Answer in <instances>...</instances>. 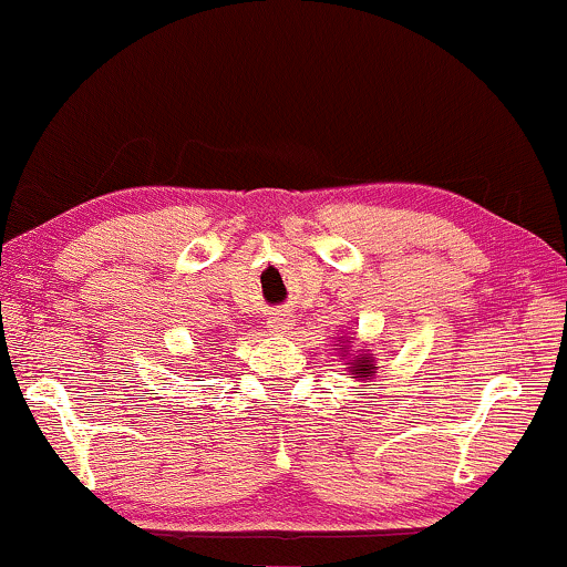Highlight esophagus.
Masks as SVG:
<instances>
[{
  "mask_svg": "<svg viewBox=\"0 0 567 567\" xmlns=\"http://www.w3.org/2000/svg\"><path fill=\"white\" fill-rule=\"evenodd\" d=\"M269 328L274 333H285L290 328V317H285V315H277V317H271L269 320Z\"/></svg>",
  "mask_w": 567,
  "mask_h": 567,
  "instance_id": "1",
  "label": "esophagus"
}]
</instances>
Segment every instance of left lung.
Masks as SVG:
<instances>
[{
	"mask_svg": "<svg viewBox=\"0 0 567 567\" xmlns=\"http://www.w3.org/2000/svg\"><path fill=\"white\" fill-rule=\"evenodd\" d=\"M333 347H336V350H339V358L347 360L344 365H347V369H350V374H352L354 382H369V379L377 377L379 365H377L374 354H371L369 350H358V352H354L347 336H341L339 344H333Z\"/></svg>",
	"mask_w": 567,
	"mask_h": 567,
	"instance_id": "8db88e82",
	"label": "left lung"
}]
</instances>
